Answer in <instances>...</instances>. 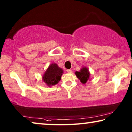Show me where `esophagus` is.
Returning <instances> with one entry per match:
<instances>
[{"instance_id":"1","label":"esophagus","mask_w":132,"mask_h":132,"mask_svg":"<svg viewBox=\"0 0 132 132\" xmlns=\"http://www.w3.org/2000/svg\"><path fill=\"white\" fill-rule=\"evenodd\" d=\"M67 72H68V73H72V70H71V69H68V70H67Z\"/></svg>"}]
</instances>
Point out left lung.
Segmentation results:
<instances>
[{"label": "left lung", "instance_id": "obj_1", "mask_svg": "<svg viewBox=\"0 0 132 132\" xmlns=\"http://www.w3.org/2000/svg\"><path fill=\"white\" fill-rule=\"evenodd\" d=\"M75 75L77 76V78L80 80L81 83L85 84L88 81V80L90 79V73L89 70L88 68L85 67H83L80 71H76L75 72Z\"/></svg>", "mask_w": 132, "mask_h": 132}]
</instances>
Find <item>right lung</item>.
Segmentation results:
<instances>
[{
    "mask_svg": "<svg viewBox=\"0 0 132 132\" xmlns=\"http://www.w3.org/2000/svg\"><path fill=\"white\" fill-rule=\"evenodd\" d=\"M63 70L56 63H52L43 76V80L47 86H52L58 84L61 79Z\"/></svg>",
    "mask_w": 132,
    "mask_h": 132,
    "instance_id": "obj_1",
    "label": "right lung"
}]
</instances>
